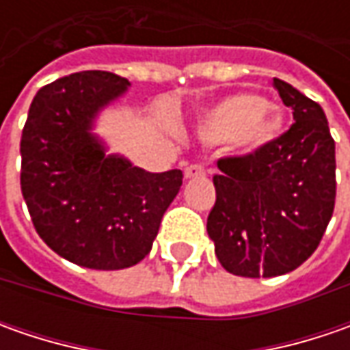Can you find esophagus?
Wrapping results in <instances>:
<instances>
[{
  "label": "esophagus",
  "instance_id": "1",
  "mask_svg": "<svg viewBox=\"0 0 350 350\" xmlns=\"http://www.w3.org/2000/svg\"><path fill=\"white\" fill-rule=\"evenodd\" d=\"M202 175H204V167L198 165V163H193V165H187V167H185V177H187V179L202 177Z\"/></svg>",
  "mask_w": 350,
  "mask_h": 350
}]
</instances>
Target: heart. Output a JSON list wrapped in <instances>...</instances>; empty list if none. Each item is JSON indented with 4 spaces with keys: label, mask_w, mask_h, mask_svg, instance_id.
Masks as SVG:
<instances>
[{
    "label": "heart",
    "mask_w": 350,
    "mask_h": 350,
    "mask_svg": "<svg viewBox=\"0 0 350 350\" xmlns=\"http://www.w3.org/2000/svg\"><path fill=\"white\" fill-rule=\"evenodd\" d=\"M284 118L259 95L239 93L218 103L198 124V134L210 144L232 142L245 150H259L282 132Z\"/></svg>",
    "instance_id": "1"
}]
</instances>
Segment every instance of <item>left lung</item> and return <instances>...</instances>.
I'll list each match as a JSON object with an SVG mask.
<instances>
[{"mask_svg": "<svg viewBox=\"0 0 350 350\" xmlns=\"http://www.w3.org/2000/svg\"><path fill=\"white\" fill-rule=\"evenodd\" d=\"M296 122L245 155L218 159L206 230L222 267L237 276L286 275L319 245L335 206V140L323 109L273 79Z\"/></svg>", "mask_w": 350, "mask_h": 350, "instance_id": "1", "label": "left lung"}]
</instances>
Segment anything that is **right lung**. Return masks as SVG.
<instances>
[{
	"label": "right lung",
	"instance_id": "add662e5",
	"mask_svg": "<svg viewBox=\"0 0 350 350\" xmlns=\"http://www.w3.org/2000/svg\"><path fill=\"white\" fill-rule=\"evenodd\" d=\"M130 85L111 72H79L34 95L21 136V191L36 234L79 267L118 271L152 249L183 185L181 169L148 173L105 155L91 134L103 107Z\"/></svg>",
	"mask_w": 350,
	"mask_h": 350
}]
</instances>
